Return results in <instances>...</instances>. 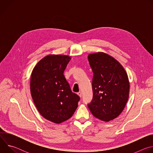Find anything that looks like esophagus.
<instances>
[{"label":"esophagus","instance_id":"34e87169","mask_svg":"<svg viewBox=\"0 0 153 153\" xmlns=\"http://www.w3.org/2000/svg\"><path fill=\"white\" fill-rule=\"evenodd\" d=\"M77 95H78L79 97H82V93H81V92H78V93H77Z\"/></svg>","mask_w":153,"mask_h":153}]
</instances>
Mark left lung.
Returning a JSON list of instances; mask_svg holds the SVG:
<instances>
[{
    "label": "left lung",
    "instance_id": "1",
    "mask_svg": "<svg viewBox=\"0 0 153 153\" xmlns=\"http://www.w3.org/2000/svg\"><path fill=\"white\" fill-rule=\"evenodd\" d=\"M94 73L93 100L88 108L93 115L104 122L117 117L123 111L129 93V82L122 65L103 52L88 56Z\"/></svg>",
    "mask_w": 153,
    "mask_h": 153
}]
</instances>
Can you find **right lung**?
Wrapping results in <instances>:
<instances>
[{"instance_id":"right-lung-1","label":"right lung","mask_w":153,"mask_h":153,"mask_svg":"<svg viewBox=\"0 0 153 153\" xmlns=\"http://www.w3.org/2000/svg\"><path fill=\"white\" fill-rule=\"evenodd\" d=\"M70 59L67 55H47L35 65L31 74L30 91L38 111L57 124L72 117L80 100L63 75Z\"/></svg>"}]
</instances>
